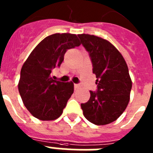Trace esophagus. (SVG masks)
Wrapping results in <instances>:
<instances>
[{"mask_svg":"<svg viewBox=\"0 0 153 153\" xmlns=\"http://www.w3.org/2000/svg\"><path fill=\"white\" fill-rule=\"evenodd\" d=\"M79 87H80V85L79 84H76V83L74 84V89H75V90H77V89H79Z\"/></svg>","mask_w":153,"mask_h":153,"instance_id":"34e87169","label":"esophagus"}]
</instances>
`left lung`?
<instances>
[{
	"label": "left lung",
	"mask_w": 153,
	"mask_h": 153,
	"mask_svg": "<svg viewBox=\"0 0 153 153\" xmlns=\"http://www.w3.org/2000/svg\"><path fill=\"white\" fill-rule=\"evenodd\" d=\"M81 44L89 53L97 91L81 103L83 115L95 125H106L117 120L129 101L132 81L124 58L107 40L94 35L79 34Z\"/></svg>",
	"instance_id": "8db88e82"
}]
</instances>
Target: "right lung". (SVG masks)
<instances>
[{"label":"right lung","instance_id":"obj_1","mask_svg":"<svg viewBox=\"0 0 153 153\" xmlns=\"http://www.w3.org/2000/svg\"><path fill=\"white\" fill-rule=\"evenodd\" d=\"M80 45L76 34L54 33L40 42L23 65L18 90L24 106L40 120L60 117L74 93V83H63L51 76L60 67L67 50Z\"/></svg>","mask_w":153,"mask_h":153}]
</instances>
